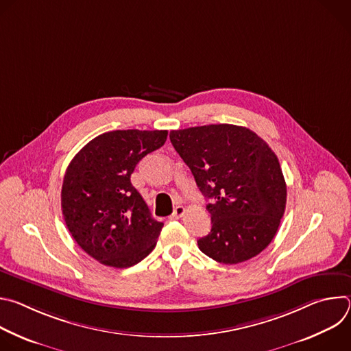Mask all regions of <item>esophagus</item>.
<instances>
[{
	"mask_svg": "<svg viewBox=\"0 0 351 351\" xmlns=\"http://www.w3.org/2000/svg\"><path fill=\"white\" fill-rule=\"evenodd\" d=\"M184 213H186V208H184L183 206H178V207L175 208L173 214H172L169 218H171V219H179L180 217L184 215Z\"/></svg>",
	"mask_w": 351,
	"mask_h": 351,
	"instance_id": "1",
	"label": "esophagus"
}]
</instances>
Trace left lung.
Masks as SVG:
<instances>
[{
  "label": "left lung",
  "mask_w": 351,
  "mask_h": 351,
  "mask_svg": "<svg viewBox=\"0 0 351 351\" xmlns=\"http://www.w3.org/2000/svg\"><path fill=\"white\" fill-rule=\"evenodd\" d=\"M172 145L207 198L211 232L198 248L222 264L260 254L275 237L286 207V182L278 157L254 132L206 125L169 133Z\"/></svg>",
  "instance_id": "left-lung-1"
}]
</instances>
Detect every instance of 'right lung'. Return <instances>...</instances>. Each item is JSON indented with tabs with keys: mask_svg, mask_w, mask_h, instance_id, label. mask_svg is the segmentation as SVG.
<instances>
[{
	"mask_svg": "<svg viewBox=\"0 0 351 351\" xmlns=\"http://www.w3.org/2000/svg\"><path fill=\"white\" fill-rule=\"evenodd\" d=\"M167 136V130L107 132L68 165L61 191L64 219L75 241L98 263L128 268L156 247L164 223L149 214L130 175Z\"/></svg>",
	"mask_w": 351,
	"mask_h": 351,
	"instance_id": "obj_1",
	"label": "right lung"
}]
</instances>
